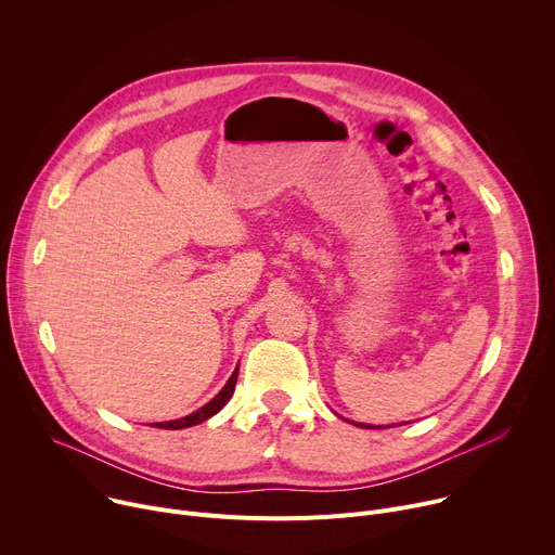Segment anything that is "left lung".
<instances>
[{
  "mask_svg": "<svg viewBox=\"0 0 555 555\" xmlns=\"http://www.w3.org/2000/svg\"><path fill=\"white\" fill-rule=\"evenodd\" d=\"M356 426H362V424H356ZM362 428H375V426H362Z\"/></svg>",
  "mask_w": 555,
  "mask_h": 555,
  "instance_id": "left-lung-1",
  "label": "left lung"
}]
</instances>
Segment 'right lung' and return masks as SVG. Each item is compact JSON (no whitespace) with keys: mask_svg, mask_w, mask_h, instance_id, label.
Here are the masks:
<instances>
[{"mask_svg":"<svg viewBox=\"0 0 555 555\" xmlns=\"http://www.w3.org/2000/svg\"><path fill=\"white\" fill-rule=\"evenodd\" d=\"M236 375H240V366L234 369V373L230 375V379L225 382V386L215 395V398L206 404V406H202L199 411H195L193 415H186V417H182V420H173V422H163V424H153V426H157V428H165V430H180V428H189V426H195V424H202V422H206L208 417H212V415H217L223 406H225V402L232 398V392H234V384H236Z\"/></svg>","mask_w":555,"mask_h":555,"instance_id":"right-lung-1","label":"right lung"}]
</instances>
